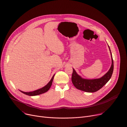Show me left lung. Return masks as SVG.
<instances>
[{
  "label": "left lung",
  "mask_w": 127,
  "mask_h": 127,
  "mask_svg": "<svg viewBox=\"0 0 127 127\" xmlns=\"http://www.w3.org/2000/svg\"><path fill=\"white\" fill-rule=\"evenodd\" d=\"M109 48L110 49L109 46ZM111 55L112 57V64L111 68L105 75L100 78L94 79H83L78 75L75 70L73 69L72 81L73 85L78 90L87 92H95L99 90L107 83V82L110 80L112 75L114 64L111 52Z\"/></svg>",
  "instance_id": "8db88e82"
}]
</instances>
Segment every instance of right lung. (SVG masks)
<instances>
[{
	"label": "right lung",
	"mask_w": 127,
	"mask_h": 127,
	"mask_svg": "<svg viewBox=\"0 0 127 127\" xmlns=\"http://www.w3.org/2000/svg\"><path fill=\"white\" fill-rule=\"evenodd\" d=\"M54 75H53V77H52V79H51L49 83L46 86H44V87H43L40 89H38V90H37L36 91H34L33 92H25L21 91H20V92L23 93L25 94L29 95V96H35V95H38L45 93L49 90V89L50 88L51 86H52V82H53V80L54 78Z\"/></svg>",
	"instance_id": "add662e5"
}]
</instances>
